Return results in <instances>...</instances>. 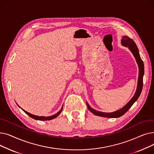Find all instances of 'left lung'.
<instances>
[{
    "mask_svg": "<svg viewBox=\"0 0 154 154\" xmlns=\"http://www.w3.org/2000/svg\"><path fill=\"white\" fill-rule=\"evenodd\" d=\"M122 44L129 48V49L131 50V51L132 52L133 55H134L135 60L137 62V64H138L139 66V75L138 78V84H137V91L132 99L129 101L123 108L114 112L106 113V112H101L99 111H97L94 109H92V107H91V106L88 104V103H87V106L88 110H89L92 113H93L94 115L100 116V117H108V118L120 117L122 116H123L124 114H125V113L128 111V110L132 107V106L134 103V102L138 99L141 94L142 87H143V76L144 74V66H143V62L140 58L139 49L138 48H137V46L134 40L132 38H129L128 36H124L122 37Z\"/></svg>",
    "mask_w": 154,
    "mask_h": 154,
    "instance_id": "1",
    "label": "left lung"
}]
</instances>
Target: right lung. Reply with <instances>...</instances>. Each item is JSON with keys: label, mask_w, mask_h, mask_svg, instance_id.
I'll return each instance as SVG.
<instances>
[{"label": "right lung", "mask_w": 154, "mask_h": 154, "mask_svg": "<svg viewBox=\"0 0 154 154\" xmlns=\"http://www.w3.org/2000/svg\"><path fill=\"white\" fill-rule=\"evenodd\" d=\"M62 109H63V107H62V109H60V110L59 112L57 113L56 114H55V115H54V116H49V117H43V116L39 117V116H34V115H32V114H30V113H29V112L25 111V110H23V109H22V110H23L24 112H25L28 116H29L30 117L33 118V119H35V120H49L53 119H54V118L57 117V116L60 114V113H61V112H62Z\"/></svg>", "instance_id": "add662e5"}]
</instances>
